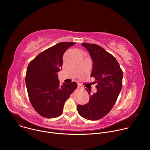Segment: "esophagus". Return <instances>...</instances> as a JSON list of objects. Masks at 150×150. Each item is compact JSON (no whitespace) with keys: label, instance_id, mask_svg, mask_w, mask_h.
Masks as SVG:
<instances>
[{"label":"esophagus","instance_id":"34e87169","mask_svg":"<svg viewBox=\"0 0 150 150\" xmlns=\"http://www.w3.org/2000/svg\"><path fill=\"white\" fill-rule=\"evenodd\" d=\"M78 88H81V86L80 84H78Z\"/></svg>","mask_w":150,"mask_h":150}]
</instances>
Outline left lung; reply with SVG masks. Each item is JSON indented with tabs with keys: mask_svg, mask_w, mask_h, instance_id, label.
<instances>
[{
	"mask_svg": "<svg viewBox=\"0 0 150 150\" xmlns=\"http://www.w3.org/2000/svg\"><path fill=\"white\" fill-rule=\"evenodd\" d=\"M89 52L93 59L91 76L95 78L97 91L91 94L89 102L78 105L81 116L90 120H97L104 117L112 110L122 88L123 72L115 57L96 44L82 43Z\"/></svg>",
	"mask_w": 150,
	"mask_h": 150,
	"instance_id": "8db88e82",
	"label": "left lung"
}]
</instances>
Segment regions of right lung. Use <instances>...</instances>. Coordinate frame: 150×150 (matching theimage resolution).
I'll return each mask as SVG.
<instances>
[{"label":"right lung","mask_w":150,"mask_h":150,"mask_svg":"<svg viewBox=\"0 0 150 150\" xmlns=\"http://www.w3.org/2000/svg\"><path fill=\"white\" fill-rule=\"evenodd\" d=\"M75 44L59 42L38 54L27 67L25 83L28 97L34 110L42 117L60 116L65 101L77 88L75 82L60 85L57 74L62 68L64 53Z\"/></svg>","instance_id":"1"}]
</instances>
